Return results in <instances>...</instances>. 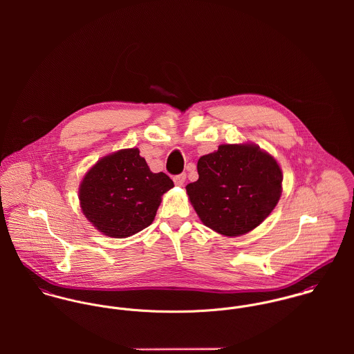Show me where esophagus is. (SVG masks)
<instances>
[{"label": "esophagus", "mask_w": 354, "mask_h": 354, "mask_svg": "<svg viewBox=\"0 0 354 354\" xmlns=\"http://www.w3.org/2000/svg\"><path fill=\"white\" fill-rule=\"evenodd\" d=\"M185 180H187V174H185V173H181V174H177V176L173 177L174 184L178 185V187H183L184 183H185Z\"/></svg>", "instance_id": "esophagus-1"}]
</instances>
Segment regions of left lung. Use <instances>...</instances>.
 I'll use <instances>...</instances> for the list:
<instances>
[{
	"label": "left lung",
	"instance_id": "1",
	"mask_svg": "<svg viewBox=\"0 0 354 354\" xmlns=\"http://www.w3.org/2000/svg\"><path fill=\"white\" fill-rule=\"evenodd\" d=\"M199 180L187 194L203 223L236 237L259 226L282 192L277 160L252 145H222L198 160Z\"/></svg>",
	"mask_w": 354,
	"mask_h": 354
}]
</instances>
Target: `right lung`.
Returning <instances> with one entry per match:
<instances>
[{
    "instance_id": "obj_1",
    "label": "right lung",
    "mask_w": 354,
    "mask_h": 354,
    "mask_svg": "<svg viewBox=\"0 0 354 354\" xmlns=\"http://www.w3.org/2000/svg\"><path fill=\"white\" fill-rule=\"evenodd\" d=\"M173 187L167 174L152 173L138 149H127L91 167L79 199L83 214L100 232L122 239L151 225L162 195Z\"/></svg>"
}]
</instances>
